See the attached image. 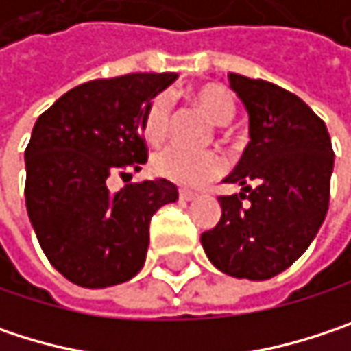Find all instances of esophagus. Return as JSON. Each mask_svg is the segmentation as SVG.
Segmentation results:
<instances>
[{
    "label": "esophagus",
    "instance_id": "esophagus-1",
    "mask_svg": "<svg viewBox=\"0 0 351 351\" xmlns=\"http://www.w3.org/2000/svg\"><path fill=\"white\" fill-rule=\"evenodd\" d=\"M197 197V193H193V191H186V189H180L178 191V199L180 201H193Z\"/></svg>",
    "mask_w": 351,
    "mask_h": 351
}]
</instances>
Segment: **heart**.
<instances>
[{"instance_id":"obj_1","label":"heart","mask_w":351,"mask_h":351,"mask_svg":"<svg viewBox=\"0 0 351 351\" xmlns=\"http://www.w3.org/2000/svg\"><path fill=\"white\" fill-rule=\"evenodd\" d=\"M193 101L213 123L228 125L236 117V99L234 95L221 85H203L193 91ZM175 119V104L171 95L162 93L156 95L150 106L146 107L142 117V134L148 144H162L171 134ZM228 136V132H226ZM223 158L215 150L207 152H191L178 146L162 148L154 156V171L160 176L184 184V186H199L223 173Z\"/></svg>"}]
</instances>
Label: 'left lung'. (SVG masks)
<instances>
[{
    "label": "left lung",
    "instance_id": "8db88e82",
    "mask_svg": "<svg viewBox=\"0 0 351 351\" xmlns=\"http://www.w3.org/2000/svg\"><path fill=\"white\" fill-rule=\"evenodd\" d=\"M250 113V142L221 195V219L201 234L221 272L266 280L287 270L313 242L327 207L333 148L323 119L295 93L262 79L228 73Z\"/></svg>",
    "mask_w": 351,
    "mask_h": 351
}]
</instances>
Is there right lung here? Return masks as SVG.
<instances>
[{"instance_id":"right-lung-1","label":"right lung","mask_w":351,"mask_h":351,"mask_svg":"<svg viewBox=\"0 0 351 351\" xmlns=\"http://www.w3.org/2000/svg\"><path fill=\"white\" fill-rule=\"evenodd\" d=\"M176 73H130L66 91L34 123L26 146V209L48 262L71 282L104 289L140 272L150 219L175 203L173 182L142 180L117 193L148 160L142 117Z\"/></svg>"}]
</instances>
